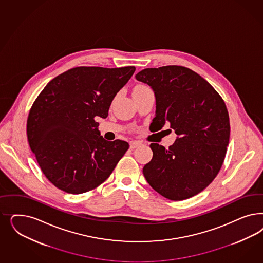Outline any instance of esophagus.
I'll list each match as a JSON object with an SVG mask.
<instances>
[{"label": "esophagus", "mask_w": 263, "mask_h": 263, "mask_svg": "<svg viewBox=\"0 0 263 263\" xmlns=\"http://www.w3.org/2000/svg\"><path fill=\"white\" fill-rule=\"evenodd\" d=\"M141 145L140 142H138V141H132L130 143H129V148L130 149H136L137 147H139Z\"/></svg>", "instance_id": "34e87169"}]
</instances>
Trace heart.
Returning a JSON list of instances; mask_svg holds the SVG:
<instances>
[{
  "label": "heart",
  "instance_id": "1",
  "mask_svg": "<svg viewBox=\"0 0 263 263\" xmlns=\"http://www.w3.org/2000/svg\"><path fill=\"white\" fill-rule=\"evenodd\" d=\"M142 87H145L143 85H138V86H136V88H142Z\"/></svg>",
  "mask_w": 263,
  "mask_h": 263
}]
</instances>
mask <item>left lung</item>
<instances>
[{"label": "left lung", "mask_w": 263, "mask_h": 263, "mask_svg": "<svg viewBox=\"0 0 263 263\" xmlns=\"http://www.w3.org/2000/svg\"><path fill=\"white\" fill-rule=\"evenodd\" d=\"M156 97L154 132L165 123L178 136L165 149L151 143L153 158L143 174L149 185L170 200L202 192L218 175L227 154L230 124L222 98L203 77L181 66L145 68L136 76Z\"/></svg>", "instance_id": "left-lung-1"}]
</instances>
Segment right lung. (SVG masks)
<instances>
[{"instance_id": "obj_1", "label": "right lung", "mask_w": 263, "mask_h": 263, "mask_svg": "<svg viewBox=\"0 0 263 263\" xmlns=\"http://www.w3.org/2000/svg\"><path fill=\"white\" fill-rule=\"evenodd\" d=\"M135 71L132 66L70 68L35 99L28 141L43 174L61 191L79 195L96 189L127 152V141L105 140L95 119L108 116L111 102Z\"/></svg>"}]
</instances>
